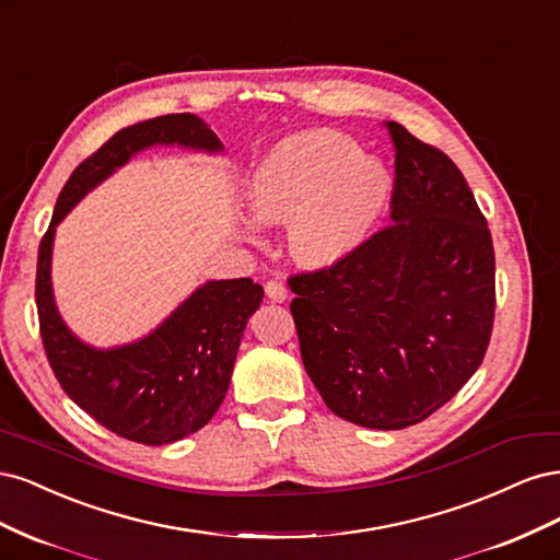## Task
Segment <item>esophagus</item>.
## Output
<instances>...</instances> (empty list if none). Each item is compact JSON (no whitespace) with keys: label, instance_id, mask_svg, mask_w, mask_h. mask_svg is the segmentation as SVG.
Returning <instances> with one entry per match:
<instances>
[{"label":"esophagus","instance_id":"esophagus-1","mask_svg":"<svg viewBox=\"0 0 560 560\" xmlns=\"http://www.w3.org/2000/svg\"><path fill=\"white\" fill-rule=\"evenodd\" d=\"M264 290H266V296L276 303H282L287 299V287L278 280H268Z\"/></svg>","mask_w":560,"mask_h":560}]
</instances>
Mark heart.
I'll use <instances>...</instances> for the list:
<instances>
[{"mask_svg":"<svg viewBox=\"0 0 560 560\" xmlns=\"http://www.w3.org/2000/svg\"><path fill=\"white\" fill-rule=\"evenodd\" d=\"M389 177L346 135L311 130L280 142L252 179V210L261 222H291L299 261L329 266L358 247L378 219Z\"/></svg>","mask_w":560,"mask_h":560,"instance_id":"heart-1","label":"heart"}]
</instances>
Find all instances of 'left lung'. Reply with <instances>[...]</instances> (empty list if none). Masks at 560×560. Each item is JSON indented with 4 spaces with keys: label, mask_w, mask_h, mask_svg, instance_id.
Returning <instances> with one entry per match:
<instances>
[{
    "label": "left lung",
    "mask_w": 560,
    "mask_h": 560,
    "mask_svg": "<svg viewBox=\"0 0 560 560\" xmlns=\"http://www.w3.org/2000/svg\"><path fill=\"white\" fill-rule=\"evenodd\" d=\"M395 147L389 224L348 257L290 278L301 360L329 409L404 430L455 397L493 334L495 252L442 149L385 124Z\"/></svg>",
    "instance_id": "1"
}]
</instances>
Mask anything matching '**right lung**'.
<instances>
[{
	"label": "right lung",
	"mask_w": 560,
	"mask_h": 560,
	"mask_svg": "<svg viewBox=\"0 0 560 560\" xmlns=\"http://www.w3.org/2000/svg\"><path fill=\"white\" fill-rule=\"evenodd\" d=\"M151 144L219 151L222 142L194 114H165L128 126L77 165L58 196L39 243L37 313L50 369L77 406L109 432L163 446L208 425L224 401L249 315L264 299L249 278L202 284L163 325L138 343L95 350L65 327L50 290V247L60 219L95 184Z\"/></svg>",
	"instance_id": "add662e5"
}]
</instances>
